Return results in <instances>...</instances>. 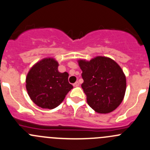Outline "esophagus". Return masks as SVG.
<instances>
[{
	"mask_svg": "<svg viewBox=\"0 0 150 150\" xmlns=\"http://www.w3.org/2000/svg\"><path fill=\"white\" fill-rule=\"evenodd\" d=\"M80 86V83H78V81L75 82V83H74V84H73V86H74V87H78V86Z\"/></svg>",
	"mask_w": 150,
	"mask_h": 150,
	"instance_id": "esophagus-1",
	"label": "esophagus"
}]
</instances>
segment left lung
Segmentation results:
<instances>
[{"label": "left lung", "instance_id": "left-lung-1", "mask_svg": "<svg viewBox=\"0 0 150 150\" xmlns=\"http://www.w3.org/2000/svg\"><path fill=\"white\" fill-rule=\"evenodd\" d=\"M83 71L81 87L87 103L99 113L114 111L121 102L127 88L126 76L120 66L109 57L98 56L90 61H78Z\"/></svg>", "mask_w": 150, "mask_h": 150}]
</instances>
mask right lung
<instances>
[{
    "label": "right lung",
    "instance_id": "1",
    "mask_svg": "<svg viewBox=\"0 0 150 150\" xmlns=\"http://www.w3.org/2000/svg\"><path fill=\"white\" fill-rule=\"evenodd\" d=\"M58 66L54 58H44L34 64L28 72L26 91L31 100L39 107L56 108L73 88L68 82L69 74L59 72Z\"/></svg>",
    "mask_w": 150,
    "mask_h": 150
}]
</instances>
